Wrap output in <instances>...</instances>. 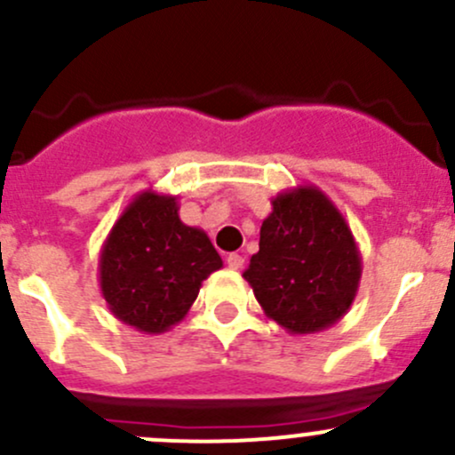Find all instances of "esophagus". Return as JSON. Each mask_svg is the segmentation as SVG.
<instances>
[{
	"instance_id": "esophagus-1",
	"label": "esophagus",
	"mask_w": 455,
	"mask_h": 455,
	"mask_svg": "<svg viewBox=\"0 0 455 455\" xmlns=\"http://www.w3.org/2000/svg\"><path fill=\"white\" fill-rule=\"evenodd\" d=\"M227 264H228V268H231V270H240L242 266H244V257L237 255V253H231L227 257Z\"/></svg>"
}]
</instances>
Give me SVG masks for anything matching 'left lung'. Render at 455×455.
<instances>
[{"label": "left lung", "mask_w": 455, "mask_h": 455, "mask_svg": "<svg viewBox=\"0 0 455 455\" xmlns=\"http://www.w3.org/2000/svg\"><path fill=\"white\" fill-rule=\"evenodd\" d=\"M259 251L242 277L268 319L291 334H315L350 310L361 282V253L341 211L315 185L273 198Z\"/></svg>", "instance_id": "obj_1"}]
</instances>
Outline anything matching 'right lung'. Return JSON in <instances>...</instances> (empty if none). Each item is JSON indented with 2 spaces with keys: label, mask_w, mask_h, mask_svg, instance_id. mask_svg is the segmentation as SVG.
Returning a JSON list of instances; mask_svg holds the SVG:
<instances>
[{
  "label": "right lung",
  "mask_w": 455,
  "mask_h": 455,
  "mask_svg": "<svg viewBox=\"0 0 455 455\" xmlns=\"http://www.w3.org/2000/svg\"><path fill=\"white\" fill-rule=\"evenodd\" d=\"M176 196L147 189L112 227L99 259L108 308L139 332H167L185 319L222 257L202 228L187 227Z\"/></svg>",
  "instance_id": "obj_1"
}]
</instances>
